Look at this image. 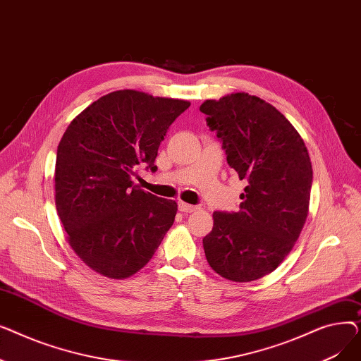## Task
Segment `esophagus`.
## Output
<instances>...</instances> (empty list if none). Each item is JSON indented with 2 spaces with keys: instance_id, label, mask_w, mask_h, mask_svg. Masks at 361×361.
<instances>
[{
  "instance_id": "34e87169",
  "label": "esophagus",
  "mask_w": 361,
  "mask_h": 361,
  "mask_svg": "<svg viewBox=\"0 0 361 361\" xmlns=\"http://www.w3.org/2000/svg\"><path fill=\"white\" fill-rule=\"evenodd\" d=\"M178 209L184 214H192V212H196L199 207L197 206H193V204H188L185 202H178Z\"/></svg>"
}]
</instances>
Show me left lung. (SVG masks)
<instances>
[{
    "label": "left lung",
    "mask_w": 361,
    "mask_h": 361,
    "mask_svg": "<svg viewBox=\"0 0 361 361\" xmlns=\"http://www.w3.org/2000/svg\"><path fill=\"white\" fill-rule=\"evenodd\" d=\"M200 111L230 166L247 181L238 212H214L212 231L203 238L206 260L225 279L250 282L279 267L305 226L313 180L309 152L294 126L253 94L207 99Z\"/></svg>",
    "instance_id": "left-lung-1"
}]
</instances>
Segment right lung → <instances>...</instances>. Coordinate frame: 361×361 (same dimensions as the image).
<instances>
[{"mask_svg": "<svg viewBox=\"0 0 361 361\" xmlns=\"http://www.w3.org/2000/svg\"><path fill=\"white\" fill-rule=\"evenodd\" d=\"M190 102L123 89L90 104L63 135L55 161V206L67 241L97 274L124 279L155 255L174 224L176 200L135 184L154 164L166 130Z\"/></svg>", "mask_w": 361, "mask_h": 361, "instance_id": "right-lung-1", "label": "right lung"}]
</instances>
